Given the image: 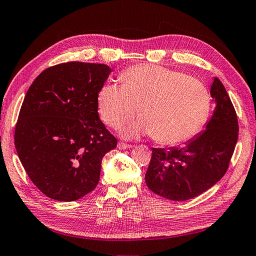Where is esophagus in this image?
<instances>
[{
  "mask_svg": "<svg viewBox=\"0 0 256 256\" xmlns=\"http://www.w3.org/2000/svg\"><path fill=\"white\" fill-rule=\"evenodd\" d=\"M132 144H124V142H118V148L120 150H124V149H131L132 148Z\"/></svg>",
  "mask_w": 256,
  "mask_h": 256,
  "instance_id": "obj_1",
  "label": "esophagus"
}]
</instances>
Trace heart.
<instances>
[{
	"label": "heart",
	"mask_w": 256,
	"mask_h": 256,
	"mask_svg": "<svg viewBox=\"0 0 256 256\" xmlns=\"http://www.w3.org/2000/svg\"><path fill=\"white\" fill-rule=\"evenodd\" d=\"M122 86L107 82L97 94L104 123L122 128L136 114L142 118L124 130L126 138L154 136L159 144H184L200 133L211 112V96L200 80L154 64L125 70Z\"/></svg>",
	"instance_id": "heart-1"
}]
</instances>
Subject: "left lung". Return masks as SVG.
<instances>
[{
	"label": "left lung",
	"mask_w": 256,
	"mask_h": 256,
	"mask_svg": "<svg viewBox=\"0 0 256 256\" xmlns=\"http://www.w3.org/2000/svg\"><path fill=\"white\" fill-rule=\"evenodd\" d=\"M216 107L206 123L183 148H152L146 186L154 193L172 201L200 196L222 178L238 138V120L230 98L218 78L210 89Z\"/></svg>",
	"instance_id": "8db88e82"
}]
</instances>
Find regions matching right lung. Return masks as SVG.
<instances>
[{"label":"right lung","instance_id":"add662e5","mask_svg":"<svg viewBox=\"0 0 256 256\" xmlns=\"http://www.w3.org/2000/svg\"><path fill=\"white\" fill-rule=\"evenodd\" d=\"M110 72L105 64H58L26 94L16 149L29 178L53 200L76 201L96 188L104 156L118 146L97 110L98 90Z\"/></svg>","mask_w":256,"mask_h":256}]
</instances>
